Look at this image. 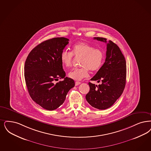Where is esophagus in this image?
Instances as JSON below:
<instances>
[{
    "label": "esophagus",
    "mask_w": 151,
    "mask_h": 151,
    "mask_svg": "<svg viewBox=\"0 0 151 151\" xmlns=\"http://www.w3.org/2000/svg\"><path fill=\"white\" fill-rule=\"evenodd\" d=\"M80 84H81V82H80V81H76V82H75V85H76V86L78 85H80Z\"/></svg>",
    "instance_id": "1"
}]
</instances>
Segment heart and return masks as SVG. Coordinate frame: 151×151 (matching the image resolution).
<instances>
[{
	"mask_svg": "<svg viewBox=\"0 0 151 151\" xmlns=\"http://www.w3.org/2000/svg\"><path fill=\"white\" fill-rule=\"evenodd\" d=\"M73 55L81 57L79 68H75L68 73V77L75 80H80L89 75V70L98 71L103 65L104 60V54L100 49L86 42H80L75 44L72 48L71 53L64 50L60 55V60L63 66L70 67L72 65Z\"/></svg>",
	"mask_w": 151,
	"mask_h": 151,
	"instance_id": "b5f03b06",
	"label": "heart"
}]
</instances>
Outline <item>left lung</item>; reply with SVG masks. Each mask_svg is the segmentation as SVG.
Segmentation results:
<instances>
[{
	"label": "left lung",
	"mask_w": 151,
	"mask_h": 151,
	"mask_svg": "<svg viewBox=\"0 0 151 151\" xmlns=\"http://www.w3.org/2000/svg\"><path fill=\"white\" fill-rule=\"evenodd\" d=\"M98 41L107 42L103 37H94ZM127 65L119 47L109 40L107 43L106 58L102 66L91 80L101 82L97 85L89 83L90 91L86 99L91 106L99 109L111 107L120 97L126 84Z\"/></svg>",
	"instance_id": "obj_1"
}]
</instances>
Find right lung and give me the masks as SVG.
Instances as JSON below:
<instances>
[{
  "mask_svg": "<svg viewBox=\"0 0 151 151\" xmlns=\"http://www.w3.org/2000/svg\"><path fill=\"white\" fill-rule=\"evenodd\" d=\"M68 41L63 37L45 40L31 51L25 61L24 78L31 98L49 111L62 105L68 91L75 86L73 79L65 78L60 60ZM59 78L64 80L55 83Z\"/></svg>",
  "mask_w": 151,
  "mask_h": 151,
  "instance_id": "obj_1",
  "label": "right lung"
}]
</instances>
